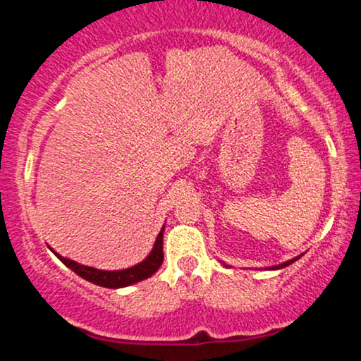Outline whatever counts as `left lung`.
<instances>
[{
    "label": "left lung",
    "mask_w": 361,
    "mask_h": 361,
    "mask_svg": "<svg viewBox=\"0 0 361 361\" xmlns=\"http://www.w3.org/2000/svg\"><path fill=\"white\" fill-rule=\"evenodd\" d=\"M302 256H304V255H299V256H295V258H292V259L285 261V263L275 264V267H268V268H264V270H281V268L288 267V264H292V263H293V261H297V259H299V258H302ZM224 264H226V263H224Z\"/></svg>",
    "instance_id": "obj_1"
}]
</instances>
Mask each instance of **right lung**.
Instances as JSON below:
<instances>
[{
  "label": "right lung",
  "mask_w": 361,
  "mask_h": 361,
  "mask_svg": "<svg viewBox=\"0 0 361 361\" xmlns=\"http://www.w3.org/2000/svg\"><path fill=\"white\" fill-rule=\"evenodd\" d=\"M164 227H161L159 234H157L154 244H152V250L149 255L144 258L140 263L134 264V267L123 268V270H98V268L93 267H86V264L78 263V261H73L69 258H64L61 256L59 252L54 251L51 246V250L54 255L59 258L69 270H73L76 275H80L81 279L88 280L90 283L98 285V287H105V288H123L128 287V285H134L137 281H142L152 276L154 273L159 270V267L163 264V234H164Z\"/></svg>",
  "instance_id": "right-lung-1"
}]
</instances>
